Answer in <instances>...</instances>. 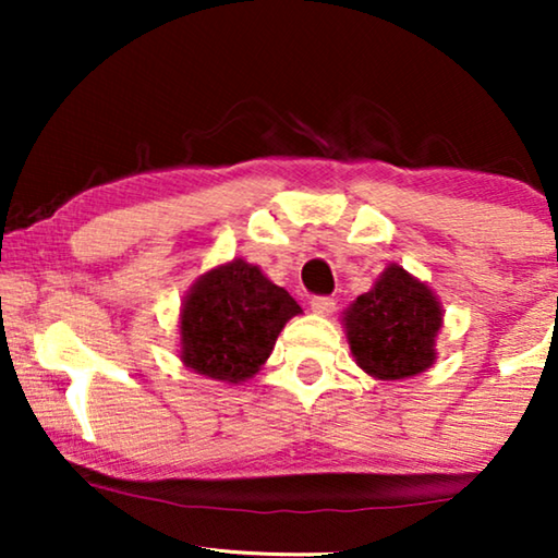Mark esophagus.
Masks as SVG:
<instances>
[{
    "instance_id": "1",
    "label": "esophagus",
    "mask_w": 558,
    "mask_h": 558,
    "mask_svg": "<svg viewBox=\"0 0 558 558\" xmlns=\"http://www.w3.org/2000/svg\"><path fill=\"white\" fill-rule=\"evenodd\" d=\"M310 307H312V312H315V315H332L335 312V300L332 296H312V302H310Z\"/></svg>"
}]
</instances>
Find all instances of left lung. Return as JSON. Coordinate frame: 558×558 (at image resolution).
Wrapping results in <instances>:
<instances>
[{"mask_svg":"<svg viewBox=\"0 0 558 558\" xmlns=\"http://www.w3.org/2000/svg\"><path fill=\"white\" fill-rule=\"evenodd\" d=\"M441 325L439 296L399 264H388L371 292L342 312L357 368L378 380H403L429 371L437 361Z\"/></svg>","mask_w":558,"mask_h":558,"instance_id":"obj_1","label":"left lung"}]
</instances>
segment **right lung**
Returning a JSON list of instances; mask_svg holds the SVG:
<instances>
[{
	"mask_svg": "<svg viewBox=\"0 0 558 558\" xmlns=\"http://www.w3.org/2000/svg\"><path fill=\"white\" fill-rule=\"evenodd\" d=\"M302 307L258 266L233 258L195 279L180 307V361L197 376L239 386L269 361Z\"/></svg>",
	"mask_w": 558,
	"mask_h": 558,
	"instance_id": "add662e5",
	"label": "right lung"
}]
</instances>
